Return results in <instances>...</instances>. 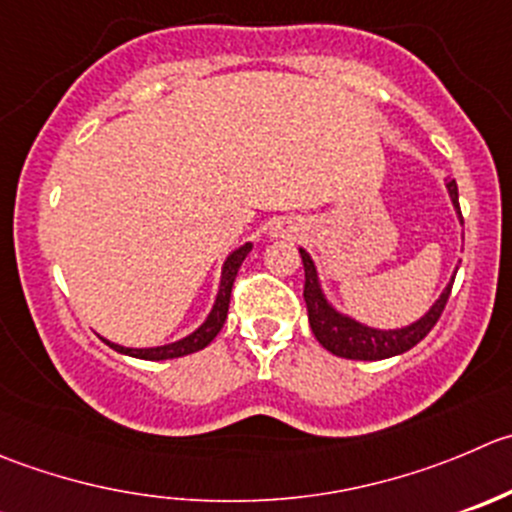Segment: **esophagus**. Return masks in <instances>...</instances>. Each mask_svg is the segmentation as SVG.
I'll return each mask as SVG.
<instances>
[{
	"label": "esophagus",
	"instance_id": "esophagus-1",
	"mask_svg": "<svg viewBox=\"0 0 512 512\" xmlns=\"http://www.w3.org/2000/svg\"><path fill=\"white\" fill-rule=\"evenodd\" d=\"M300 235V225L292 220H282L272 227V237H297Z\"/></svg>",
	"mask_w": 512,
	"mask_h": 512
}]
</instances>
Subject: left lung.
I'll return each instance as SVG.
<instances>
[{
	"mask_svg": "<svg viewBox=\"0 0 512 512\" xmlns=\"http://www.w3.org/2000/svg\"><path fill=\"white\" fill-rule=\"evenodd\" d=\"M448 190L450 202L455 207V215L463 222V215H460V202H458V185L455 180H450L445 185ZM302 267H305V305H307V320H310L312 335L317 337L325 350H330L332 355L347 357V360H385V357H395L408 352L410 347L418 345L425 335L435 327V322L440 320L445 310V302L450 297V287H453L455 272L450 282L445 285V290L440 292L438 300L430 305V310L425 315H420L418 320L410 322V325L393 327V330H380V327L365 325V322L355 320L352 315H345V312L337 310L330 300H327L325 290H322L320 275H317V267L312 262L310 252L305 247H300Z\"/></svg>",
	"mask_w": 512,
	"mask_h": 512,
	"instance_id": "1",
	"label": "left lung"
}]
</instances>
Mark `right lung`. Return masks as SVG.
I'll return each instance as SVG.
<instances>
[{
	"mask_svg": "<svg viewBox=\"0 0 512 512\" xmlns=\"http://www.w3.org/2000/svg\"><path fill=\"white\" fill-rule=\"evenodd\" d=\"M250 252H252V242H245V245H240L237 250H232L230 255L225 257V262H222L220 287H217V295H215V302H212L210 315H207L205 320H202V325L195 327L190 335L180 337V340L175 342H167V345H157V347H124V345H117V342L104 340V337L102 340L107 342L112 350L122 352V355L137 357V360H172V357H185V355H192V352L202 350V347H207L212 340H215L217 332H220L222 325H225L227 307H230V295H232V285H235L237 270H240V265L245 262V257L250 255Z\"/></svg>",
	"mask_w": 512,
	"mask_h": 512,
	"instance_id": "add662e5",
	"label": "right lung"
}]
</instances>
